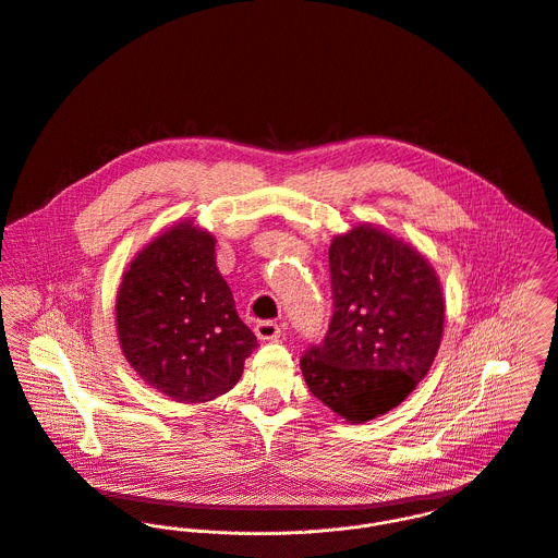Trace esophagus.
<instances>
[{"instance_id": "1", "label": "esophagus", "mask_w": 558, "mask_h": 558, "mask_svg": "<svg viewBox=\"0 0 558 558\" xmlns=\"http://www.w3.org/2000/svg\"><path fill=\"white\" fill-rule=\"evenodd\" d=\"M254 332H256L260 340H276V338H280V335H282V328L278 324H274V322H258Z\"/></svg>"}]
</instances>
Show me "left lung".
Returning <instances> with one entry per match:
<instances>
[{
  "mask_svg": "<svg viewBox=\"0 0 558 558\" xmlns=\"http://www.w3.org/2000/svg\"><path fill=\"white\" fill-rule=\"evenodd\" d=\"M335 315L300 360L311 392L347 423L373 421L429 373L445 332L442 284L429 258L375 223L330 243Z\"/></svg>",
  "mask_w": 558,
  "mask_h": 558,
  "instance_id": "8db88e82",
  "label": "left lung"
}]
</instances>
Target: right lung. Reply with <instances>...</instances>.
Masks as SVG:
<instances>
[{
  "instance_id": "obj_1",
  "label": "right lung",
  "mask_w": 558,
  "mask_h": 558,
  "mask_svg": "<svg viewBox=\"0 0 558 558\" xmlns=\"http://www.w3.org/2000/svg\"><path fill=\"white\" fill-rule=\"evenodd\" d=\"M116 332L131 368L177 403L228 392L254 351L216 263V236L181 220L146 243L122 274Z\"/></svg>"
}]
</instances>
